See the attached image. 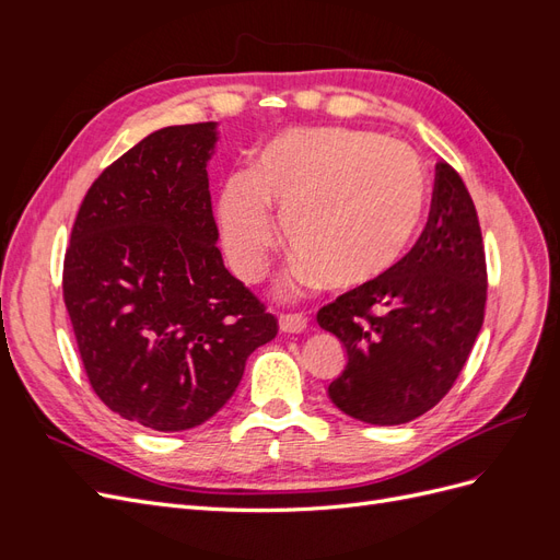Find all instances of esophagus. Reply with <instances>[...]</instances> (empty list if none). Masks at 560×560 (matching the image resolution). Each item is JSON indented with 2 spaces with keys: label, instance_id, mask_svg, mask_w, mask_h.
<instances>
[{
  "label": "esophagus",
  "instance_id": "34e87169",
  "mask_svg": "<svg viewBox=\"0 0 560 560\" xmlns=\"http://www.w3.org/2000/svg\"><path fill=\"white\" fill-rule=\"evenodd\" d=\"M278 325H280V331L284 334H301L308 327V317L303 313H282Z\"/></svg>",
  "mask_w": 560,
  "mask_h": 560
}]
</instances>
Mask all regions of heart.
<instances>
[{"instance_id": "obj_1", "label": "heart", "mask_w": 560, "mask_h": 560, "mask_svg": "<svg viewBox=\"0 0 560 560\" xmlns=\"http://www.w3.org/2000/svg\"><path fill=\"white\" fill-rule=\"evenodd\" d=\"M428 206V173L399 140L348 128H290L219 196L233 273L257 282L280 241L282 214L299 254L296 280L352 290L383 278L411 247Z\"/></svg>"}]
</instances>
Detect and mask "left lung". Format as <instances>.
<instances>
[{"mask_svg":"<svg viewBox=\"0 0 560 560\" xmlns=\"http://www.w3.org/2000/svg\"><path fill=\"white\" fill-rule=\"evenodd\" d=\"M486 252L477 208L446 161L436 163L428 224L393 270L319 308L317 322L346 346L329 385L343 413L401 425L444 399L483 325Z\"/></svg>","mask_w":560,"mask_h":560,"instance_id":"1","label":"left lung"}]
</instances>
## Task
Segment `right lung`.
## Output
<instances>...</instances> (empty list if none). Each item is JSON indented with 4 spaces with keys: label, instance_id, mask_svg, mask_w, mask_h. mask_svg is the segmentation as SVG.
Instances as JSON below:
<instances>
[{
    "label": "right lung",
    "instance_id": "obj_1",
    "mask_svg": "<svg viewBox=\"0 0 560 560\" xmlns=\"http://www.w3.org/2000/svg\"><path fill=\"white\" fill-rule=\"evenodd\" d=\"M214 144L212 121L147 135L93 182L65 252L62 296L91 387L159 432L212 418L278 334L217 247Z\"/></svg>",
    "mask_w": 560,
    "mask_h": 560
}]
</instances>
